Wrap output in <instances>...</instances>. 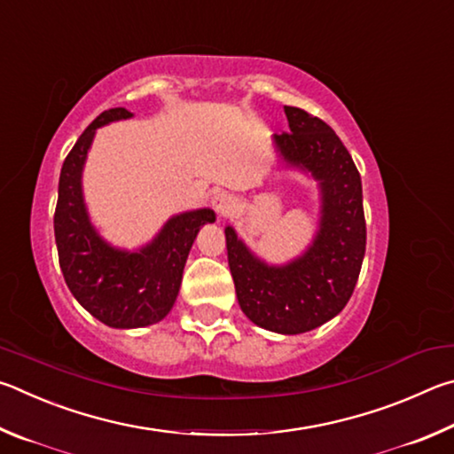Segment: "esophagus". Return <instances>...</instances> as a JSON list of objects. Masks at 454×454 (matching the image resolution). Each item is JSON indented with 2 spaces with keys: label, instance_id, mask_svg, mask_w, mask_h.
<instances>
[{
  "label": "esophagus",
  "instance_id": "esophagus-1",
  "mask_svg": "<svg viewBox=\"0 0 454 454\" xmlns=\"http://www.w3.org/2000/svg\"><path fill=\"white\" fill-rule=\"evenodd\" d=\"M211 205H213V209L217 211V215H227L233 209V197L225 193V191H219V193L213 195Z\"/></svg>",
  "mask_w": 454,
  "mask_h": 454
}]
</instances>
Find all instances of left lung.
<instances>
[{
    "mask_svg": "<svg viewBox=\"0 0 454 454\" xmlns=\"http://www.w3.org/2000/svg\"><path fill=\"white\" fill-rule=\"evenodd\" d=\"M285 115L291 133L273 135L279 159L319 183L315 239L285 265L265 263L231 225L225 227V239L241 311L267 331L299 335L331 321L348 303L361 273L367 225L361 175L343 141L303 109L285 106Z\"/></svg>",
    "mask_w": 454,
    "mask_h": 454,
    "instance_id": "obj_1",
    "label": "left lung"
}]
</instances>
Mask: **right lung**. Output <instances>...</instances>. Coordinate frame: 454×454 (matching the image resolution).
Returning <instances> with one entry per match:
<instances>
[{
  "label": "right lung",
  "instance_id": "add662e5",
  "mask_svg": "<svg viewBox=\"0 0 454 454\" xmlns=\"http://www.w3.org/2000/svg\"><path fill=\"white\" fill-rule=\"evenodd\" d=\"M133 117L125 107L103 111L79 135L61 167L53 229L59 267L79 305L114 329H137L165 319L179 295L191 245L205 223L215 221L209 207L185 211L165 223L141 249L114 247L98 233L87 213L82 175L95 131Z\"/></svg>",
  "mask_w": 454,
  "mask_h": 454
}]
</instances>
